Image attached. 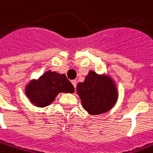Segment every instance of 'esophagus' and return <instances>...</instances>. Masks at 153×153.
<instances>
[{
	"label": "esophagus",
	"mask_w": 153,
	"mask_h": 153,
	"mask_svg": "<svg viewBox=\"0 0 153 153\" xmlns=\"http://www.w3.org/2000/svg\"><path fill=\"white\" fill-rule=\"evenodd\" d=\"M72 84H73V85H74V88H76V85H77V81L74 79V80H72Z\"/></svg>",
	"instance_id": "34e87169"
}]
</instances>
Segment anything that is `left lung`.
<instances>
[{
  "mask_svg": "<svg viewBox=\"0 0 153 153\" xmlns=\"http://www.w3.org/2000/svg\"><path fill=\"white\" fill-rule=\"evenodd\" d=\"M83 108L91 115L103 114L110 111L119 98L116 82L109 74H99L90 70L84 82L76 87Z\"/></svg>",
  "mask_w": 153,
  "mask_h": 153,
  "instance_id": "obj_1",
  "label": "left lung"
}]
</instances>
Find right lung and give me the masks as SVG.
Returning <instances> with one entry per match:
<instances>
[{
    "label": "right lung",
    "instance_id": "1",
    "mask_svg": "<svg viewBox=\"0 0 153 153\" xmlns=\"http://www.w3.org/2000/svg\"><path fill=\"white\" fill-rule=\"evenodd\" d=\"M74 87L65 74L48 70L36 79L26 85L24 93L35 107L45 108L54 102L59 93H73Z\"/></svg>",
    "mask_w": 153,
    "mask_h": 153
}]
</instances>
